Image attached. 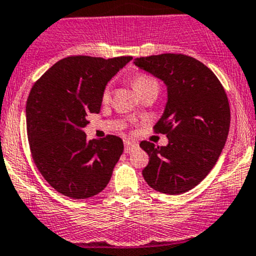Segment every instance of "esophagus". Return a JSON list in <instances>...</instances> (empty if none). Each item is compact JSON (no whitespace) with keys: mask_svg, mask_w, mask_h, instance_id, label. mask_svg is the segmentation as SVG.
I'll return each instance as SVG.
<instances>
[{"mask_svg":"<svg viewBox=\"0 0 256 256\" xmlns=\"http://www.w3.org/2000/svg\"><path fill=\"white\" fill-rule=\"evenodd\" d=\"M138 148V144L136 142H130V140H126L124 142V152L130 153Z\"/></svg>","mask_w":256,"mask_h":256,"instance_id":"1","label":"esophagus"}]
</instances>
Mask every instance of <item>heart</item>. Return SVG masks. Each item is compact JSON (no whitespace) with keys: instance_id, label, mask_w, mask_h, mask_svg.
Here are the masks:
<instances>
[{"instance_id":"obj_1","label":"heart","mask_w":256,"mask_h":256,"mask_svg":"<svg viewBox=\"0 0 256 256\" xmlns=\"http://www.w3.org/2000/svg\"><path fill=\"white\" fill-rule=\"evenodd\" d=\"M133 86L140 96L146 92H150V90H157L158 92L157 80L146 74L136 75L134 79H133ZM109 99H110V90H109V88H106L103 92V102H108Z\"/></svg>"}]
</instances>
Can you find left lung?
<instances>
[{"label":"left lung","mask_w":256,"mask_h":256,"mask_svg":"<svg viewBox=\"0 0 256 256\" xmlns=\"http://www.w3.org/2000/svg\"><path fill=\"white\" fill-rule=\"evenodd\" d=\"M134 65L167 86L166 108L154 132L166 134L168 144L140 142L150 157L142 174L156 191L184 194L210 174L228 140L230 106L225 89L206 65L182 54L137 58Z\"/></svg>","instance_id":"obj_1"}]
</instances>
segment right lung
I'll return each mask as SVG.
<instances>
[{"mask_svg": "<svg viewBox=\"0 0 256 256\" xmlns=\"http://www.w3.org/2000/svg\"><path fill=\"white\" fill-rule=\"evenodd\" d=\"M69 56L34 84L26 103V126L34 162L51 187L80 200L99 194L123 153L116 136L88 140L89 113L100 112L109 80L132 60Z\"/></svg>", "mask_w": 256, "mask_h": 256, "instance_id": "1", "label": "right lung"}]
</instances>
